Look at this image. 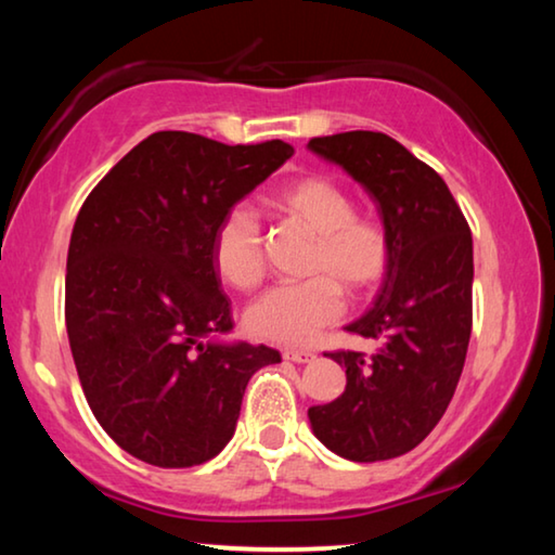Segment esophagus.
I'll return each instance as SVG.
<instances>
[{"label":"esophagus","mask_w":555,"mask_h":555,"mask_svg":"<svg viewBox=\"0 0 555 555\" xmlns=\"http://www.w3.org/2000/svg\"><path fill=\"white\" fill-rule=\"evenodd\" d=\"M284 357L291 362H298V364H306V362L315 360V354L308 352V350H284Z\"/></svg>","instance_id":"1"}]
</instances>
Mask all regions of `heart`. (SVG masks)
Instances as JSON below:
<instances>
[{
    "instance_id": "heart-1",
    "label": "heart",
    "mask_w": 555,
    "mask_h": 555,
    "mask_svg": "<svg viewBox=\"0 0 555 555\" xmlns=\"http://www.w3.org/2000/svg\"><path fill=\"white\" fill-rule=\"evenodd\" d=\"M271 208L315 237L313 279L269 288L247 311L261 340L311 345L345 313L340 284L354 296L377 288L391 267V237L379 220L360 218L357 203L327 176H300L271 195ZM212 261L224 284L251 291L264 276V237L257 215L237 205L212 232Z\"/></svg>"
}]
</instances>
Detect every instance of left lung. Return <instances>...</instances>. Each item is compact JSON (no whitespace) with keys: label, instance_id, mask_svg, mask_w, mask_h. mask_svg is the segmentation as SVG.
Wrapping results in <instances>:
<instances>
[{"label":"left lung","instance_id":"left-lung-1","mask_svg":"<svg viewBox=\"0 0 555 555\" xmlns=\"http://www.w3.org/2000/svg\"><path fill=\"white\" fill-rule=\"evenodd\" d=\"M343 166L379 210L391 267L374 306L347 331L382 340L370 360L343 350L345 391L308 409L315 438L352 463L416 448L443 418L473 331V234L434 168L382 131H343L308 142Z\"/></svg>","mask_w":555,"mask_h":555}]
</instances>
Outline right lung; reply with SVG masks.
Returning <instances> with one entry per match:
<instances>
[{
	"instance_id": "1",
	"label": "right lung",
	"mask_w": 555,
	"mask_h": 555,
	"mask_svg": "<svg viewBox=\"0 0 555 555\" xmlns=\"http://www.w3.org/2000/svg\"><path fill=\"white\" fill-rule=\"evenodd\" d=\"M291 156L281 139L228 146L156 131L82 203L65 271L75 370L100 426L149 465L218 455L251 374L281 362L267 345L212 340L234 325L212 232Z\"/></svg>"
}]
</instances>
